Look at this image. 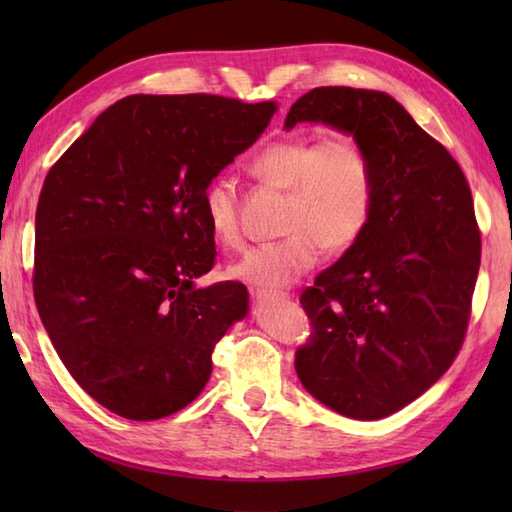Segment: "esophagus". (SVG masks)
<instances>
[{
	"mask_svg": "<svg viewBox=\"0 0 512 512\" xmlns=\"http://www.w3.org/2000/svg\"><path fill=\"white\" fill-rule=\"evenodd\" d=\"M255 297L259 299V301H268V299H284L286 297V292H281V290H255Z\"/></svg>",
	"mask_w": 512,
	"mask_h": 512,
	"instance_id": "34e87169",
	"label": "esophagus"
}]
</instances>
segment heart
Here are the masks:
<instances>
[{"instance_id":"obj_1","label":"heart","mask_w":512,"mask_h":512,"mask_svg":"<svg viewBox=\"0 0 512 512\" xmlns=\"http://www.w3.org/2000/svg\"><path fill=\"white\" fill-rule=\"evenodd\" d=\"M257 180L286 191L281 211L284 239L248 248L228 275L259 288H281L319 264L323 248L343 253L367 231L376 202V173L367 149L352 136L281 138L250 160ZM204 220L226 248L242 242L237 182L217 176L202 195Z\"/></svg>"}]
</instances>
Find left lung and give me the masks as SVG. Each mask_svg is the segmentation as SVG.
Returning <instances> with one entry per match:
<instances>
[{
  "mask_svg": "<svg viewBox=\"0 0 512 512\" xmlns=\"http://www.w3.org/2000/svg\"><path fill=\"white\" fill-rule=\"evenodd\" d=\"M301 121L367 149L376 202L365 235L301 292L312 334L295 369L325 407L378 420L424 394L464 343L482 257L471 189L444 145L385 92L314 88L284 127Z\"/></svg>",
  "mask_w": 512,
  "mask_h": 512,
  "instance_id": "8db88e82",
  "label": "left lung"
}]
</instances>
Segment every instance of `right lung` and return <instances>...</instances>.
I'll return each mask as SVG.
<instances>
[{"label":"right lung","mask_w":512,"mask_h":512,"mask_svg":"<svg viewBox=\"0 0 512 512\" xmlns=\"http://www.w3.org/2000/svg\"><path fill=\"white\" fill-rule=\"evenodd\" d=\"M277 105L215 94L116 101L54 162L35 215L32 290L65 369L127 420L184 409L215 343L248 312L215 264L202 195L264 134Z\"/></svg>","instance_id":"1"}]
</instances>
